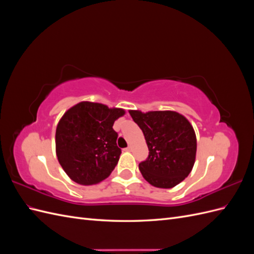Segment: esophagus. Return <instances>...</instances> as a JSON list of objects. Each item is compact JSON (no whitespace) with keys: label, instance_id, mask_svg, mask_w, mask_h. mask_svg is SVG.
Instances as JSON below:
<instances>
[{"label":"esophagus","instance_id":"34e87169","mask_svg":"<svg viewBox=\"0 0 254 254\" xmlns=\"http://www.w3.org/2000/svg\"><path fill=\"white\" fill-rule=\"evenodd\" d=\"M126 150H127V151H131V150H132V146H131V145H129L128 147L126 148Z\"/></svg>","mask_w":254,"mask_h":254}]
</instances>
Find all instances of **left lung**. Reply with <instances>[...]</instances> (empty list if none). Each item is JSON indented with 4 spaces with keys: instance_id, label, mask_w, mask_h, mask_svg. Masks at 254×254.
Returning a JSON list of instances; mask_svg holds the SVG:
<instances>
[{
    "instance_id": "obj_1",
    "label": "left lung",
    "mask_w": 254,
    "mask_h": 254,
    "mask_svg": "<svg viewBox=\"0 0 254 254\" xmlns=\"http://www.w3.org/2000/svg\"><path fill=\"white\" fill-rule=\"evenodd\" d=\"M144 133L149 155L139 164L144 179L160 189H172L187 178L195 163L197 141L190 123L175 111L130 110Z\"/></svg>"
}]
</instances>
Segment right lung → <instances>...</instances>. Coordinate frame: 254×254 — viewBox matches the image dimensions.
Masks as SVG:
<instances>
[{"label":"right lung","mask_w":254,"mask_h":254,"mask_svg":"<svg viewBox=\"0 0 254 254\" xmlns=\"http://www.w3.org/2000/svg\"><path fill=\"white\" fill-rule=\"evenodd\" d=\"M125 111L81 102L68 109L56 128V155L70 178L81 186L103 181L122 153L113 124Z\"/></svg>","instance_id":"right-lung-1"}]
</instances>
